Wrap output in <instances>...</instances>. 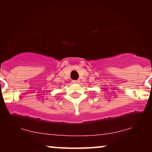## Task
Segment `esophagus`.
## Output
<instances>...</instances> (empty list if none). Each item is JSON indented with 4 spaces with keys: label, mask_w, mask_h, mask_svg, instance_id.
<instances>
[{
    "label": "esophagus",
    "mask_w": 152,
    "mask_h": 152,
    "mask_svg": "<svg viewBox=\"0 0 152 152\" xmlns=\"http://www.w3.org/2000/svg\"><path fill=\"white\" fill-rule=\"evenodd\" d=\"M72 83H79L80 80H72Z\"/></svg>",
    "instance_id": "1"
}]
</instances>
